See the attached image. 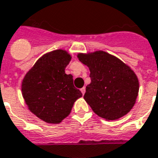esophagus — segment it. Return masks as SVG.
I'll use <instances>...</instances> for the list:
<instances>
[{
	"mask_svg": "<svg viewBox=\"0 0 158 158\" xmlns=\"http://www.w3.org/2000/svg\"><path fill=\"white\" fill-rule=\"evenodd\" d=\"M80 90H81V92H82L83 94H85V87H83V88L81 89Z\"/></svg>",
	"mask_w": 158,
	"mask_h": 158,
	"instance_id": "esophagus-1",
	"label": "esophagus"
}]
</instances>
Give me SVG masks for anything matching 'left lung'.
<instances>
[{
	"mask_svg": "<svg viewBox=\"0 0 158 158\" xmlns=\"http://www.w3.org/2000/svg\"><path fill=\"white\" fill-rule=\"evenodd\" d=\"M79 60L90 71L91 82L84 99L100 117L114 121L132 109L138 95L139 81L131 68L104 51L79 53Z\"/></svg>",
	"mask_w": 158,
	"mask_h": 158,
	"instance_id": "obj_1",
	"label": "left lung"
}]
</instances>
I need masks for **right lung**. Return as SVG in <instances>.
I'll return each instance as SVG.
<instances>
[{
    "label": "right lung",
    "mask_w": 158,
    "mask_h": 158,
    "mask_svg": "<svg viewBox=\"0 0 158 158\" xmlns=\"http://www.w3.org/2000/svg\"><path fill=\"white\" fill-rule=\"evenodd\" d=\"M71 56L58 49L41 57L24 77L23 96L31 113L47 123L58 124L71 112L82 93L65 73Z\"/></svg>",
    "instance_id": "right-lung-1"
}]
</instances>
